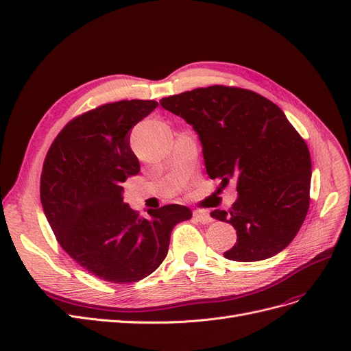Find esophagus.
<instances>
[{
    "label": "esophagus",
    "mask_w": 351,
    "mask_h": 351,
    "mask_svg": "<svg viewBox=\"0 0 351 351\" xmlns=\"http://www.w3.org/2000/svg\"><path fill=\"white\" fill-rule=\"evenodd\" d=\"M193 217L200 222V224H209V222H212L214 219L210 218V215L208 214L206 210H193Z\"/></svg>",
    "instance_id": "esophagus-1"
}]
</instances>
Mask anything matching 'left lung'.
I'll return each mask as SVG.
<instances>
[{
    "instance_id": "8db88e82",
    "label": "left lung",
    "mask_w": 351,
    "mask_h": 351,
    "mask_svg": "<svg viewBox=\"0 0 351 351\" xmlns=\"http://www.w3.org/2000/svg\"><path fill=\"white\" fill-rule=\"evenodd\" d=\"M199 134L206 173L226 187L236 182L231 209L210 217L236 228L224 256L263 261L284 250L299 232L311 204L309 147L278 105L262 95L214 84L162 98Z\"/></svg>"
}]
</instances>
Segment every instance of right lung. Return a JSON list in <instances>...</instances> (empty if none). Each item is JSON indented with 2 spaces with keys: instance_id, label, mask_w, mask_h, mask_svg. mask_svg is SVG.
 I'll return each instance as SVG.
<instances>
[{
  "instance_id": "1",
  "label": "right lung",
  "mask_w": 351,
  "mask_h": 351,
  "mask_svg": "<svg viewBox=\"0 0 351 351\" xmlns=\"http://www.w3.org/2000/svg\"><path fill=\"white\" fill-rule=\"evenodd\" d=\"M156 101H117L70 120L49 146L40 202L60 246L104 281L129 284L151 275L168 253L176 224L192 218L182 205L147 210L123 200V183L141 171L129 132Z\"/></svg>"
}]
</instances>
